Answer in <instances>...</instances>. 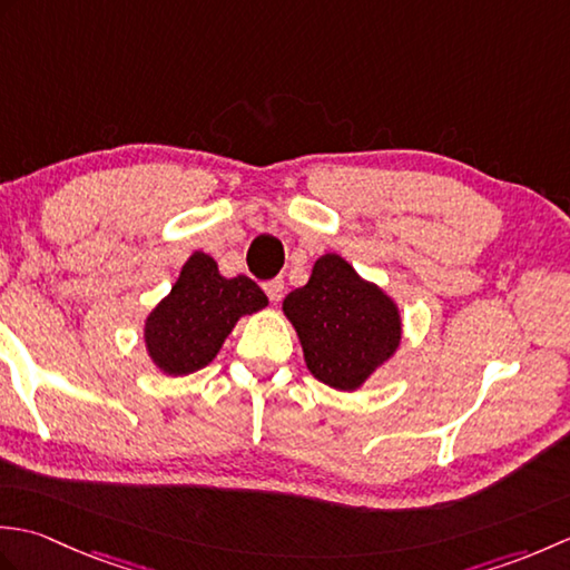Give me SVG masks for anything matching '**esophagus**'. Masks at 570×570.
<instances>
[{
    "label": "esophagus",
    "instance_id": "obj_1",
    "mask_svg": "<svg viewBox=\"0 0 570 570\" xmlns=\"http://www.w3.org/2000/svg\"><path fill=\"white\" fill-rule=\"evenodd\" d=\"M264 292H266V296H269L272 304H278V301H282V296H284V278L276 276V278H272V282H266Z\"/></svg>",
    "mask_w": 570,
    "mask_h": 570
}]
</instances>
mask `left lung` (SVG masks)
<instances>
[{
	"mask_svg": "<svg viewBox=\"0 0 570 570\" xmlns=\"http://www.w3.org/2000/svg\"><path fill=\"white\" fill-rule=\"evenodd\" d=\"M311 374L333 390H357L399 345V313L343 257L325 254L306 286L284 298Z\"/></svg>",
	"mask_w": 570,
	"mask_h": 570,
	"instance_id": "1",
	"label": "left lung"
}]
</instances>
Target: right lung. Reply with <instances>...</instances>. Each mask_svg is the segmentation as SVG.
Segmentation results:
<instances>
[{"instance_id":"1","label":"right lung","mask_w":570,"mask_h":570,"mask_svg":"<svg viewBox=\"0 0 570 570\" xmlns=\"http://www.w3.org/2000/svg\"><path fill=\"white\" fill-rule=\"evenodd\" d=\"M264 306L266 296L249 276L225 278L213 257L196 252L147 318L149 355L168 374L196 372L217 355L239 316Z\"/></svg>"}]
</instances>
